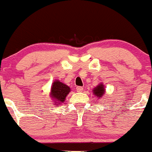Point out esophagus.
Returning a JSON list of instances; mask_svg holds the SVG:
<instances>
[{
    "label": "esophagus",
    "mask_w": 152,
    "mask_h": 152,
    "mask_svg": "<svg viewBox=\"0 0 152 152\" xmlns=\"http://www.w3.org/2000/svg\"><path fill=\"white\" fill-rule=\"evenodd\" d=\"M83 88L82 86H77L76 87V90L77 92H80V91H83Z\"/></svg>",
    "instance_id": "1"
}]
</instances>
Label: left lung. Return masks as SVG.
Returning a JSON list of instances; mask_svg holds the SVG:
<instances>
[{"instance_id": "1", "label": "left lung", "mask_w": 152, "mask_h": 152, "mask_svg": "<svg viewBox=\"0 0 152 152\" xmlns=\"http://www.w3.org/2000/svg\"><path fill=\"white\" fill-rule=\"evenodd\" d=\"M93 91H94V94H95V96H97V97H102V96L103 95V94H104L105 91V88L104 87H103V84H100V85L95 87V88H94V90H93Z\"/></svg>"}]
</instances>
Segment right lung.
<instances>
[{
    "label": "right lung",
    "instance_id": "right-lung-1",
    "mask_svg": "<svg viewBox=\"0 0 152 152\" xmlns=\"http://www.w3.org/2000/svg\"><path fill=\"white\" fill-rule=\"evenodd\" d=\"M70 91V88L66 84L56 80L53 83L51 90V97L55 99L57 103L60 104L65 100L66 97Z\"/></svg>",
    "mask_w": 152,
    "mask_h": 152
}]
</instances>
